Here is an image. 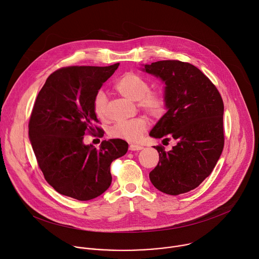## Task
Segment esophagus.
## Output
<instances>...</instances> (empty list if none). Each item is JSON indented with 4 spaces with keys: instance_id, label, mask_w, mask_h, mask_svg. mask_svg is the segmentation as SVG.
Wrapping results in <instances>:
<instances>
[{
    "instance_id": "34e87169",
    "label": "esophagus",
    "mask_w": 259,
    "mask_h": 259,
    "mask_svg": "<svg viewBox=\"0 0 259 259\" xmlns=\"http://www.w3.org/2000/svg\"><path fill=\"white\" fill-rule=\"evenodd\" d=\"M142 149H143V147L141 145H138V144H130L129 145L130 151H141Z\"/></svg>"
}]
</instances>
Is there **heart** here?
<instances>
[{
    "mask_svg": "<svg viewBox=\"0 0 259 259\" xmlns=\"http://www.w3.org/2000/svg\"><path fill=\"white\" fill-rule=\"evenodd\" d=\"M116 90L123 96L137 101L140 109L152 117H160L165 109L164 96L150 90L151 86L143 77L133 71H128L117 81ZM93 110L99 119L107 117V98L104 92L98 91L93 99ZM149 123L144 117L117 122L109 129V135L114 138L137 142L146 131Z\"/></svg>",
    "mask_w": 259,
    "mask_h": 259,
    "instance_id": "b5f03b06",
    "label": "heart"
}]
</instances>
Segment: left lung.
I'll use <instances>...</instances> for the list:
<instances>
[{"mask_svg":"<svg viewBox=\"0 0 259 259\" xmlns=\"http://www.w3.org/2000/svg\"><path fill=\"white\" fill-rule=\"evenodd\" d=\"M143 70L166 84L168 110L150 135L176 142L169 152L161 144L154 146L160 160L150 179L167 195L188 193L211 174L223 153V98L215 85L189 62L161 60L145 64Z\"/></svg>","mask_w":259,"mask_h":259,"instance_id":"obj_1","label":"left lung"}]
</instances>
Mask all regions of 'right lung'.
<instances>
[{"instance_id":"add662e5","label":"right lung","mask_w":259,"mask_h":259,"mask_svg":"<svg viewBox=\"0 0 259 259\" xmlns=\"http://www.w3.org/2000/svg\"><path fill=\"white\" fill-rule=\"evenodd\" d=\"M119 64L61 67L36 96L29 140L46 181L63 196L88 201L103 194L112 183L110 164L128 151V143L118 138L103 140L99 149L83 142L87 134L104 133L96 125L93 99Z\"/></svg>"}]
</instances>
